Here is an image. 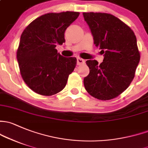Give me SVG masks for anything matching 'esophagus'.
Wrapping results in <instances>:
<instances>
[{
	"mask_svg": "<svg viewBox=\"0 0 148 148\" xmlns=\"http://www.w3.org/2000/svg\"><path fill=\"white\" fill-rule=\"evenodd\" d=\"M84 63H85V60H84L80 58V57H78V58H77V64L82 65V64H84Z\"/></svg>",
	"mask_w": 148,
	"mask_h": 148,
	"instance_id": "esophagus-1",
	"label": "esophagus"
}]
</instances>
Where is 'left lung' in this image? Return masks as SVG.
I'll list each match as a JSON object with an SVG mask.
<instances>
[{
	"mask_svg": "<svg viewBox=\"0 0 148 148\" xmlns=\"http://www.w3.org/2000/svg\"><path fill=\"white\" fill-rule=\"evenodd\" d=\"M94 37V45L104 54L100 64L87 60L89 74L84 87L99 100L114 99L129 86L135 77L140 55L136 37L129 26L114 15L103 12H83Z\"/></svg>",
	"mask_w": 148,
	"mask_h": 148,
	"instance_id": "left-lung-1",
	"label": "left lung"
}]
</instances>
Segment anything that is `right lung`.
I'll use <instances>...</instances> for the list:
<instances>
[{
    "instance_id": "obj_1",
    "label": "right lung",
    "mask_w": 148,
    "mask_h": 148,
    "mask_svg": "<svg viewBox=\"0 0 148 148\" xmlns=\"http://www.w3.org/2000/svg\"><path fill=\"white\" fill-rule=\"evenodd\" d=\"M79 15L78 12H50L29 24L22 33L17 60L24 82L42 96L61 91L77 64L76 57L57 53V45L65 42L66 29Z\"/></svg>"
}]
</instances>
